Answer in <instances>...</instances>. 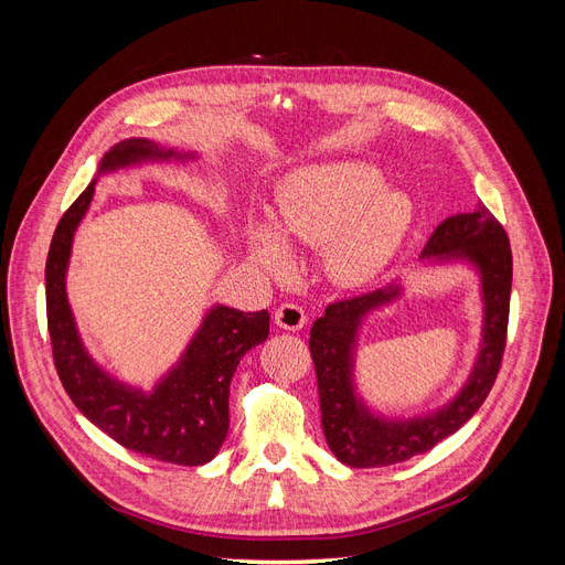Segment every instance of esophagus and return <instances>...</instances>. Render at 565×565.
Instances as JSON below:
<instances>
[{
  "label": "esophagus",
  "mask_w": 565,
  "mask_h": 565,
  "mask_svg": "<svg viewBox=\"0 0 565 565\" xmlns=\"http://www.w3.org/2000/svg\"><path fill=\"white\" fill-rule=\"evenodd\" d=\"M276 322H278V328H282V330L297 332L306 324V311L301 309L299 303H282V306H278V311H276Z\"/></svg>",
  "instance_id": "34e87169"
}]
</instances>
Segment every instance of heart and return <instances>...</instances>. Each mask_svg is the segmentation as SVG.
<instances>
[{
    "label": "heart",
    "mask_w": 565,
    "mask_h": 565,
    "mask_svg": "<svg viewBox=\"0 0 565 565\" xmlns=\"http://www.w3.org/2000/svg\"><path fill=\"white\" fill-rule=\"evenodd\" d=\"M413 202L384 188V174L365 162H332L299 169L278 188V228L249 221L252 259L270 273L292 268L287 241L324 247L330 278L347 287L374 280L403 247Z\"/></svg>",
    "instance_id": "heart-1"
}]
</instances>
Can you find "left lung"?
Wrapping results in <instances>:
<instances>
[{"label":"left lung","instance_id":"1","mask_svg":"<svg viewBox=\"0 0 565 565\" xmlns=\"http://www.w3.org/2000/svg\"><path fill=\"white\" fill-rule=\"evenodd\" d=\"M422 259L469 262L481 276L483 339L467 384L436 413L409 419L374 415L358 398L353 367L355 341L363 320L382 306L396 301L403 287L393 282L367 295L330 303L311 328V355L318 377L322 431L328 446L347 467H388L431 450L452 436L483 405L498 380L507 344L509 295H511V247L498 218L486 204L476 212L448 216L426 243Z\"/></svg>","mask_w":565,"mask_h":565}]
</instances>
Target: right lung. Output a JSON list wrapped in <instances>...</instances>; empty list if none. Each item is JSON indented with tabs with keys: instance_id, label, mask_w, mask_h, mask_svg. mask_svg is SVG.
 Segmentation results:
<instances>
[{
	"instance_id": "right-lung-1",
	"label": "right lung",
	"mask_w": 565,
	"mask_h": 565,
	"mask_svg": "<svg viewBox=\"0 0 565 565\" xmlns=\"http://www.w3.org/2000/svg\"><path fill=\"white\" fill-rule=\"evenodd\" d=\"M195 152L162 148L148 139L115 143L98 177L139 162L193 160ZM96 179L61 216L46 256V322L61 384L79 413L119 446L169 465L200 467L228 434V391L241 358L268 337V311L245 313L216 303L185 347L179 363L152 391L119 382L84 349L65 295L73 237L94 198Z\"/></svg>"
}]
</instances>
